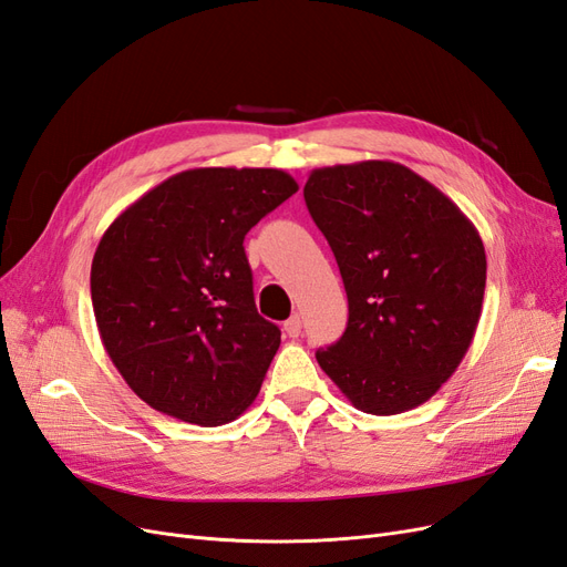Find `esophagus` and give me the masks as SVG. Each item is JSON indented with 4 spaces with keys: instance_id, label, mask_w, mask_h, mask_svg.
Here are the masks:
<instances>
[{
    "instance_id": "34e87169",
    "label": "esophagus",
    "mask_w": 567,
    "mask_h": 567,
    "mask_svg": "<svg viewBox=\"0 0 567 567\" xmlns=\"http://www.w3.org/2000/svg\"><path fill=\"white\" fill-rule=\"evenodd\" d=\"M284 331L288 338H298L302 333V319L298 315H293L284 323Z\"/></svg>"
}]
</instances>
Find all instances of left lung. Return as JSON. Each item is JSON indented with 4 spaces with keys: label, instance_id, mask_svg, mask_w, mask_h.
<instances>
[{
    "label": "left lung",
    "instance_id": "1",
    "mask_svg": "<svg viewBox=\"0 0 567 567\" xmlns=\"http://www.w3.org/2000/svg\"><path fill=\"white\" fill-rule=\"evenodd\" d=\"M305 203L348 293V329L317 362L367 414L427 402L466 357L487 281L483 238L458 205L392 161L317 167Z\"/></svg>",
    "mask_w": 567,
    "mask_h": 567
}]
</instances>
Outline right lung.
Wrapping results in <instances>:
<instances>
[{
  "mask_svg": "<svg viewBox=\"0 0 567 567\" xmlns=\"http://www.w3.org/2000/svg\"><path fill=\"white\" fill-rule=\"evenodd\" d=\"M298 192L274 167H196L153 186L101 236L92 305L125 383L163 414L229 423L281 346L257 315L246 234Z\"/></svg>",
  "mask_w": 567,
  "mask_h": 567,
  "instance_id": "1",
  "label": "right lung"
}]
</instances>
